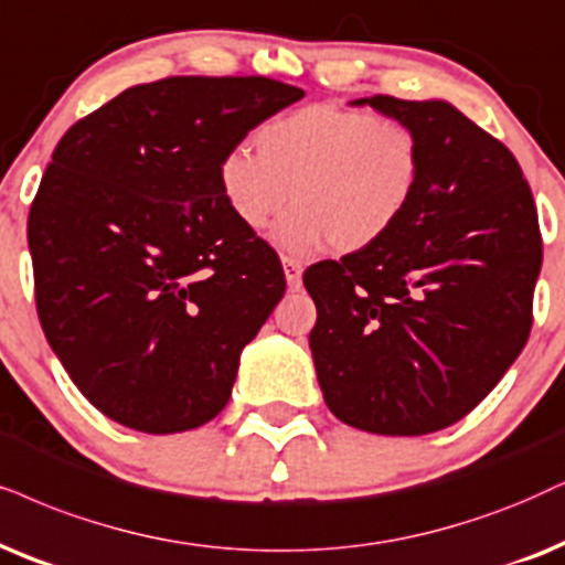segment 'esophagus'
<instances>
[{"instance_id": "34e87169", "label": "esophagus", "mask_w": 565, "mask_h": 565, "mask_svg": "<svg viewBox=\"0 0 565 565\" xmlns=\"http://www.w3.org/2000/svg\"><path fill=\"white\" fill-rule=\"evenodd\" d=\"M284 274H287V284L289 289H299L302 287V263L297 258H289V255H284Z\"/></svg>"}]
</instances>
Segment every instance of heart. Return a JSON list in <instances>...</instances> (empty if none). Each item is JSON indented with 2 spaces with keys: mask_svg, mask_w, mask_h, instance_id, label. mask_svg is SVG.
<instances>
[{
  "mask_svg": "<svg viewBox=\"0 0 565 565\" xmlns=\"http://www.w3.org/2000/svg\"><path fill=\"white\" fill-rule=\"evenodd\" d=\"M258 153L234 146L218 161V190L247 232H260L291 195L276 239L310 253L328 239L360 253L388 237L423 180V140L404 119L339 104L278 114L255 132Z\"/></svg>",
  "mask_w": 565,
  "mask_h": 565,
  "instance_id": "obj_1",
  "label": "heart"
}]
</instances>
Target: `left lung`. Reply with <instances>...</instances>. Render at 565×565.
Listing matches in <instances>:
<instances>
[{
	"mask_svg": "<svg viewBox=\"0 0 565 565\" xmlns=\"http://www.w3.org/2000/svg\"><path fill=\"white\" fill-rule=\"evenodd\" d=\"M423 140V180L377 245L305 270L323 398L341 423L427 435L467 417L532 331L542 234L519 161L446 102L356 98Z\"/></svg>",
	"mask_w": 565,
	"mask_h": 565,
	"instance_id": "1",
	"label": "left lung"
}]
</instances>
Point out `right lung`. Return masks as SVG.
Segmentation results:
<instances>
[{"instance_id":"obj_1","label":"right lung","mask_w":565,"mask_h":565,"mask_svg":"<svg viewBox=\"0 0 565 565\" xmlns=\"http://www.w3.org/2000/svg\"><path fill=\"white\" fill-rule=\"evenodd\" d=\"M302 88L177 75L135 85L56 142L28 213L35 310L81 394L169 435L224 409L239 354L287 289L239 226L218 161Z\"/></svg>"}]
</instances>
